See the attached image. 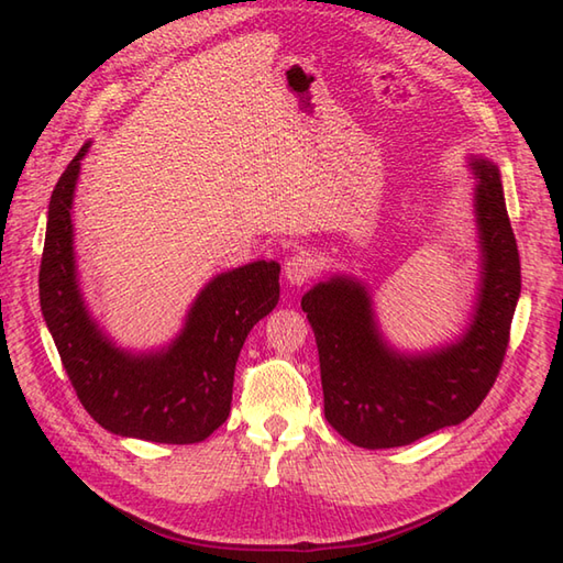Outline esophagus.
Returning a JSON list of instances; mask_svg holds the SVG:
<instances>
[{
	"mask_svg": "<svg viewBox=\"0 0 563 563\" xmlns=\"http://www.w3.org/2000/svg\"><path fill=\"white\" fill-rule=\"evenodd\" d=\"M319 273V258L309 251H295L292 256L285 261V278L290 280V285H305L307 280H312Z\"/></svg>",
	"mask_w": 563,
	"mask_h": 563,
	"instance_id": "34e87169",
	"label": "esophagus"
}]
</instances>
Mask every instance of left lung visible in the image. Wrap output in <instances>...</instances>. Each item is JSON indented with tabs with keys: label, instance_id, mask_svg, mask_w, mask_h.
<instances>
[{
	"label": "left lung",
	"instance_id": "obj_1",
	"mask_svg": "<svg viewBox=\"0 0 563 563\" xmlns=\"http://www.w3.org/2000/svg\"><path fill=\"white\" fill-rule=\"evenodd\" d=\"M484 285L460 343L423 357L391 353L369 297L353 280L319 283L302 297L314 329L327 421L357 448L385 450L457 426L486 399L504 365L520 295V254L492 162H474Z\"/></svg>",
	"mask_w": 563,
	"mask_h": 563
}]
</instances>
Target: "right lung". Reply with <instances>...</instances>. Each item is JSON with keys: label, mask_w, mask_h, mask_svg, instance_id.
<instances>
[{"label": "right lung", "mask_w": 563, "mask_h": 563, "mask_svg": "<svg viewBox=\"0 0 563 563\" xmlns=\"http://www.w3.org/2000/svg\"><path fill=\"white\" fill-rule=\"evenodd\" d=\"M87 147L67 164L47 208L38 273L45 324L71 387L93 421L115 435L194 445L230 416L239 351L256 321L278 305L280 266L256 261L218 275L200 292L184 333L169 351H118L81 302L71 254L69 208Z\"/></svg>", "instance_id": "add662e5"}]
</instances>
